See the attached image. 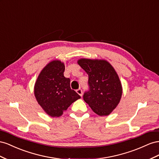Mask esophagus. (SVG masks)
<instances>
[{"label":"esophagus","instance_id":"obj_1","mask_svg":"<svg viewBox=\"0 0 159 159\" xmlns=\"http://www.w3.org/2000/svg\"><path fill=\"white\" fill-rule=\"evenodd\" d=\"M76 93H78L80 97H83V90H82V89H77L76 90Z\"/></svg>","mask_w":159,"mask_h":159}]
</instances>
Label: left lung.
Here are the masks:
<instances>
[{"instance_id": "left-lung-1", "label": "left lung", "mask_w": 159, "mask_h": 159, "mask_svg": "<svg viewBox=\"0 0 159 159\" xmlns=\"http://www.w3.org/2000/svg\"><path fill=\"white\" fill-rule=\"evenodd\" d=\"M78 64L89 75V91L84 101L99 116H107L119 105L122 84L114 68L105 60L80 58Z\"/></svg>"}]
</instances>
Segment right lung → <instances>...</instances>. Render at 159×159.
<instances>
[{
	"mask_svg": "<svg viewBox=\"0 0 159 159\" xmlns=\"http://www.w3.org/2000/svg\"><path fill=\"white\" fill-rule=\"evenodd\" d=\"M65 66L61 61L50 62L40 72L34 84L36 99L47 115L61 116L72 102L80 98L64 76Z\"/></svg>",
	"mask_w": 159,
	"mask_h": 159,
	"instance_id": "1",
	"label": "right lung"
}]
</instances>
